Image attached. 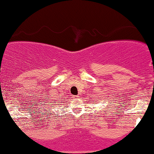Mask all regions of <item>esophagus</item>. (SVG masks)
Segmentation results:
<instances>
[{"instance_id": "esophagus-1", "label": "esophagus", "mask_w": 154, "mask_h": 154, "mask_svg": "<svg viewBox=\"0 0 154 154\" xmlns=\"http://www.w3.org/2000/svg\"><path fill=\"white\" fill-rule=\"evenodd\" d=\"M74 97H75V98H78V97H79V95H76V96H74Z\"/></svg>"}]
</instances>
